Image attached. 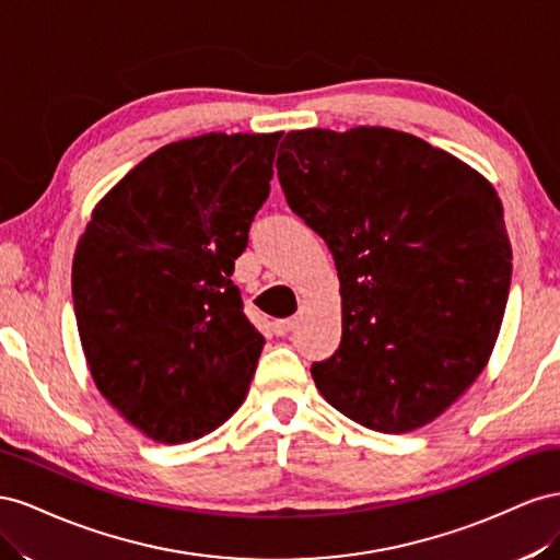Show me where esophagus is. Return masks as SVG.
<instances>
[{"label":"esophagus","instance_id":"esophagus-1","mask_svg":"<svg viewBox=\"0 0 560 560\" xmlns=\"http://www.w3.org/2000/svg\"><path fill=\"white\" fill-rule=\"evenodd\" d=\"M298 326V318H281V322H275V332L277 335H289Z\"/></svg>","mask_w":560,"mask_h":560}]
</instances>
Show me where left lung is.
Wrapping results in <instances>:
<instances>
[{
	"mask_svg": "<svg viewBox=\"0 0 560 560\" xmlns=\"http://www.w3.org/2000/svg\"><path fill=\"white\" fill-rule=\"evenodd\" d=\"M279 183L338 267L342 340L312 365L349 420L404 434L483 373L511 283L502 201L418 136L359 126L285 133Z\"/></svg>",
	"mask_w": 560,
	"mask_h": 560,
	"instance_id": "obj_1",
	"label": "left lung"
}]
</instances>
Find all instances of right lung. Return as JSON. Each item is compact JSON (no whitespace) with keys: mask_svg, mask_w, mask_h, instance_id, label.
<instances>
[{"mask_svg":"<svg viewBox=\"0 0 560 560\" xmlns=\"http://www.w3.org/2000/svg\"><path fill=\"white\" fill-rule=\"evenodd\" d=\"M281 133L171 142L95 203L72 300L98 392L156 443L211 434L244 404L265 345L232 283L269 197Z\"/></svg>","mask_w":560,"mask_h":560,"instance_id":"right-lung-1","label":"right lung"}]
</instances>
